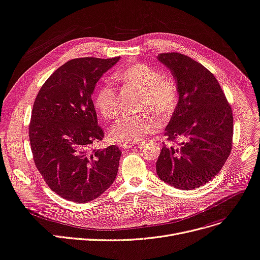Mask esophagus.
Wrapping results in <instances>:
<instances>
[{
    "label": "esophagus",
    "mask_w": 260,
    "mask_h": 260,
    "mask_svg": "<svg viewBox=\"0 0 260 260\" xmlns=\"http://www.w3.org/2000/svg\"><path fill=\"white\" fill-rule=\"evenodd\" d=\"M136 145H137V143H120L119 144L120 148L123 149V150H128V149L134 148V146H136Z\"/></svg>",
    "instance_id": "esophagus-1"
}]
</instances>
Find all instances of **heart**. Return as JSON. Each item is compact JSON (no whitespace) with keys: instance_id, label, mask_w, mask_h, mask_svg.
Segmentation results:
<instances>
[{"instance_id":"heart-1","label":"heart","mask_w":260,"mask_h":260,"mask_svg":"<svg viewBox=\"0 0 260 260\" xmlns=\"http://www.w3.org/2000/svg\"><path fill=\"white\" fill-rule=\"evenodd\" d=\"M116 82L123 88L140 92L138 115L123 117L110 128V138L120 143H136L159 127V118L171 117L178 104V87L171 76L161 75L152 66L142 62L131 64L116 74ZM98 114L106 120L119 114V95L115 85L105 83L98 87L93 96ZM154 113L153 114L152 112Z\"/></svg>"}]
</instances>
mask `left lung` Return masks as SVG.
I'll use <instances>...</instances> for the list:
<instances>
[{
	"label": "left lung",
	"instance_id": "1",
	"mask_svg": "<svg viewBox=\"0 0 260 260\" xmlns=\"http://www.w3.org/2000/svg\"><path fill=\"white\" fill-rule=\"evenodd\" d=\"M158 59L172 71L178 104L165 129L156 172L168 185L190 190L207 184L232 152L233 110L214 75L187 55L160 53ZM177 139H182L179 143Z\"/></svg>",
	"mask_w": 260,
	"mask_h": 260
}]
</instances>
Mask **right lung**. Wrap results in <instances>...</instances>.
Returning a JSON list of instances; mask_svg holds the SVG:
<instances>
[{
  "mask_svg": "<svg viewBox=\"0 0 260 260\" xmlns=\"http://www.w3.org/2000/svg\"><path fill=\"white\" fill-rule=\"evenodd\" d=\"M120 59L74 58L41 86L34 102L28 136L34 162L52 191L75 203H87L110 187L121 151L94 146L103 140L91 94L95 84Z\"/></svg>",
  "mask_w": 260,
  "mask_h": 260,
  "instance_id": "obj_1",
  "label": "right lung"
}]
</instances>
